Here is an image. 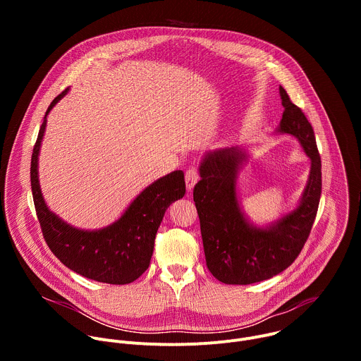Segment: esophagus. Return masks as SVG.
<instances>
[{
    "label": "esophagus",
    "mask_w": 361,
    "mask_h": 361,
    "mask_svg": "<svg viewBox=\"0 0 361 361\" xmlns=\"http://www.w3.org/2000/svg\"><path fill=\"white\" fill-rule=\"evenodd\" d=\"M198 181V171L195 167H190L185 171V184H187V190L191 191L195 185V183Z\"/></svg>",
    "instance_id": "esophagus-1"
}]
</instances>
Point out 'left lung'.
Returning <instances> with one entry per match:
<instances>
[{
    "mask_svg": "<svg viewBox=\"0 0 361 361\" xmlns=\"http://www.w3.org/2000/svg\"><path fill=\"white\" fill-rule=\"evenodd\" d=\"M284 107L279 133L294 135L312 161L297 207L267 227L248 223L240 209L235 180L247 160L244 148L210 151L200 166L192 197L200 219L205 262L226 284H252L284 271L302 250L316 220L322 195V160L312 124L280 87Z\"/></svg>",
    "mask_w": 361,
    "mask_h": 361,
    "instance_id": "1",
    "label": "left lung"
}]
</instances>
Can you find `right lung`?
<instances>
[{
	"label": "right lung",
	"mask_w": 361,
	"mask_h": 361,
	"mask_svg": "<svg viewBox=\"0 0 361 361\" xmlns=\"http://www.w3.org/2000/svg\"><path fill=\"white\" fill-rule=\"evenodd\" d=\"M68 92L66 88L51 102L41 124L31 157V190L37 217L49 250L70 270L109 284H128L149 266L157 230L166 210L185 194L184 173L173 171L142 190L124 214L101 230H80L49 212L38 181V154L47 116Z\"/></svg>",
	"instance_id": "obj_1"
}]
</instances>
